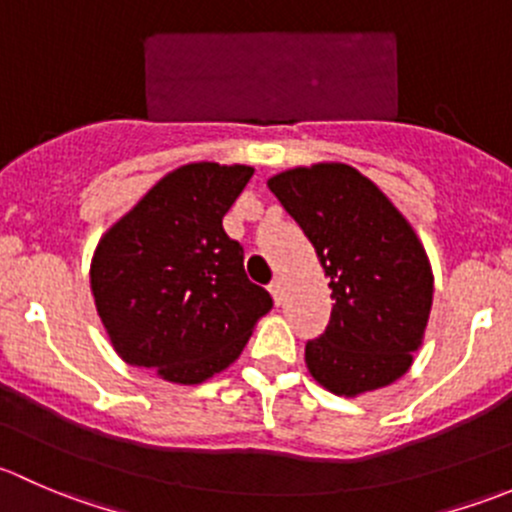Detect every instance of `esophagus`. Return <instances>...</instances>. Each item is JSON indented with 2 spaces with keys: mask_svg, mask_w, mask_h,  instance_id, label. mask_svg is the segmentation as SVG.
I'll list each match as a JSON object with an SVG mask.
<instances>
[{
  "mask_svg": "<svg viewBox=\"0 0 512 512\" xmlns=\"http://www.w3.org/2000/svg\"><path fill=\"white\" fill-rule=\"evenodd\" d=\"M270 294H272V299H275V304H282V297H285V289H282L280 277L270 282Z\"/></svg>",
  "mask_w": 512,
  "mask_h": 512,
  "instance_id": "1",
  "label": "esophagus"
}]
</instances>
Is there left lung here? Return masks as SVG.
Wrapping results in <instances>:
<instances>
[{"label": "left lung", "mask_w": 512, "mask_h": 512, "mask_svg": "<svg viewBox=\"0 0 512 512\" xmlns=\"http://www.w3.org/2000/svg\"><path fill=\"white\" fill-rule=\"evenodd\" d=\"M267 185L309 237L332 289L327 329L304 347L309 374L337 396L394 384L421 347L433 302L414 227L352 165L292 168Z\"/></svg>", "instance_id": "1"}]
</instances>
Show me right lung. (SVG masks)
Listing matches in <instances>:
<instances>
[{
  "instance_id": "add662e5",
  "label": "right lung",
  "mask_w": 512,
  "mask_h": 512,
  "mask_svg": "<svg viewBox=\"0 0 512 512\" xmlns=\"http://www.w3.org/2000/svg\"><path fill=\"white\" fill-rule=\"evenodd\" d=\"M252 173L250 165H180L101 237L91 292L126 364L203 384L240 356L272 309L270 292L247 280L242 245L223 230Z\"/></svg>"
}]
</instances>
